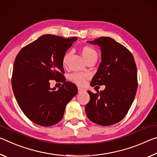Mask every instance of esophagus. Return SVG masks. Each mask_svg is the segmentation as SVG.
I'll return each instance as SVG.
<instances>
[{"instance_id":"obj_1","label":"esophagus","mask_w":157,"mask_h":157,"mask_svg":"<svg viewBox=\"0 0 157 157\" xmlns=\"http://www.w3.org/2000/svg\"><path fill=\"white\" fill-rule=\"evenodd\" d=\"M83 91H85V90L81 88H78V93H81V92H83Z\"/></svg>"}]
</instances>
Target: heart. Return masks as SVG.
Masks as SVG:
<instances>
[{
  "label": "heart",
  "mask_w": 157,
  "mask_h": 157,
  "mask_svg": "<svg viewBox=\"0 0 157 157\" xmlns=\"http://www.w3.org/2000/svg\"><path fill=\"white\" fill-rule=\"evenodd\" d=\"M81 54L83 56L86 62L88 60H91V59L96 58L97 59L98 57V53H97V51L94 49V48L91 47V46L89 45H86L82 47L81 48ZM71 53L68 52L66 53L65 55H64L63 58V66H66L67 65L68 59L70 56ZM89 75L86 73H80V72H74L71 74L70 76H69V78H70L71 81H72L73 83H76V85H78V86H83V85L86 83V79L88 78Z\"/></svg>",
  "instance_id": "1"
}]
</instances>
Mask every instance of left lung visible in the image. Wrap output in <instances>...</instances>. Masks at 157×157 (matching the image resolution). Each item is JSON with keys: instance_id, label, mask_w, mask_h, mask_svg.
I'll return each instance as SVG.
<instances>
[{"instance_id": "8db88e82", "label": "left lung", "mask_w": 157, "mask_h": 157, "mask_svg": "<svg viewBox=\"0 0 157 157\" xmlns=\"http://www.w3.org/2000/svg\"><path fill=\"white\" fill-rule=\"evenodd\" d=\"M88 42L99 45L101 51V62L90 85H105L106 88L97 93L88 91L90 99L86 106V115L99 125L116 124L127 114L137 91L134 58L129 50L110 37Z\"/></svg>"}]
</instances>
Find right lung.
Segmentation results:
<instances>
[{"mask_svg": "<svg viewBox=\"0 0 157 157\" xmlns=\"http://www.w3.org/2000/svg\"><path fill=\"white\" fill-rule=\"evenodd\" d=\"M77 39L42 35L22 48L15 58L12 90L20 109L35 124H57L67 104L78 92L75 84L66 81L63 65L64 55ZM50 80L63 84L56 91L50 88Z\"/></svg>", "mask_w": 157, "mask_h": 157, "instance_id": "right-lung-1", "label": "right lung"}]
</instances>
